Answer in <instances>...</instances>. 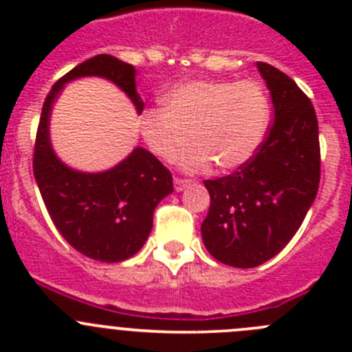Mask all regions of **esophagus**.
<instances>
[{
	"label": "esophagus",
	"instance_id": "34e87169",
	"mask_svg": "<svg viewBox=\"0 0 352 352\" xmlns=\"http://www.w3.org/2000/svg\"><path fill=\"white\" fill-rule=\"evenodd\" d=\"M188 185H190V179L174 178V188H176V192H182L183 188H186Z\"/></svg>",
	"mask_w": 352,
	"mask_h": 352
}]
</instances>
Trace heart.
Segmentation results:
<instances>
[{
    "label": "heart",
    "mask_w": 352,
    "mask_h": 352,
    "mask_svg": "<svg viewBox=\"0 0 352 352\" xmlns=\"http://www.w3.org/2000/svg\"><path fill=\"white\" fill-rule=\"evenodd\" d=\"M148 107L139 129L149 151L170 162L188 144L182 167L190 173L234 170L256 157L270 125V96L257 80L197 79L176 84Z\"/></svg>",
    "instance_id": "b5f03b06"
}]
</instances>
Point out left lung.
<instances>
[{
  "mask_svg": "<svg viewBox=\"0 0 352 352\" xmlns=\"http://www.w3.org/2000/svg\"><path fill=\"white\" fill-rule=\"evenodd\" d=\"M273 102V123L256 157L229 176L206 179L204 247L220 263L254 268L296 234L321 179L319 126L310 98L284 72L257 61Z\"/></svg>",
  "mask_w": 352,
  "mask_h": 352,
  "instance_id": "8db88e82",
  "label": "left lung"
}]
</instances>
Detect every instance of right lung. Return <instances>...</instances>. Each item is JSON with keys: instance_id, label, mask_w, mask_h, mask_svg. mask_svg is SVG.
Listing matches in <instances>:
<instances>
[{"instance_id": "right-lung-1", "label": "right lung", "mask_w": 352, "mask_h": 352, "mask_svg": "<svg viewBox=\"0 0 352 352\" xmlns=\"http://www.w3.org/2000/svg\"><path fill=\"white\" fill-rule=\"evenodd\" d=\"M80 77H104L126 93L138 114L144 109L132 65L111 54H96L77 65L52 86L43 102L33 174L56 229L68 243L89 259L120 263L146 243L155 208L173 194V174L144 148H135L102 173H80L56 157L49 139L52 104L65 84Z\"/></svg>"}]
</instances>
